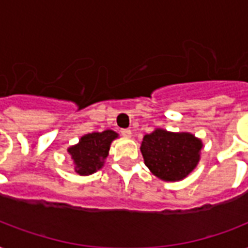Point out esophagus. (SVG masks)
<instances>
[{"label": "esophagus", "instance_id": "esophagus-1", "mask_svg": "<svg viewBox=\"0 0 248 248\" xmlns=\"http://www.w3.org/2000/svg\"><path fill=\"white\" fill-rule=\"evenodd\" d=\"M121 134L124 136H131V130H130V128H122V130H121Z\"/></svg>", "mask_w": 248, "mask_h": 248}]
</instances>
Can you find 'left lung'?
Segmentation results:
<instances>
[{
	"label": "left lung",
	"mask_w": 248,
	"mask_h": 248,
	"mask_svg": "<svg viewBox=\"0 0 248 248\" xmlns=\"http://www.w3.org/2000/svg\"><path fill=\"white\" fill-rule=\"evenodd\" d=\"M202 143L188 132H169L155 130L144 136L141 153L147 167L167 181L184 179L200 161Z\"/></svg>",
	"instance_id": "left-lung-1"
}]
</instances>
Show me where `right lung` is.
<instances>
[{
    "label": "right lung",
    "instance_id": "obj_1",
    "mask_svg": "<svg viewBox=\"0 0 248 248\" xmlns=\"http://www.w3.org/2000/svg\"><path fill=\"white\" fill-rule=\"evenodd\" d=\"M116 138L117 134L112 130L82 136L77 145L68 149L76 163V172L79 175H90L101 169L108 155L110 143Z\"/></svg>",
    "mask_w": 248,
    "mask_h": 248
}]
</instances>
